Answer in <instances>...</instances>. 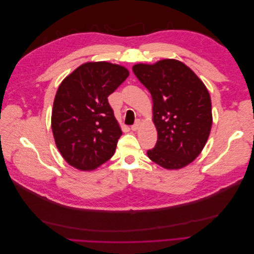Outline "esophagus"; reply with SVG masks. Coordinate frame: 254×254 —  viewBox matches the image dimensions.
<instances>
[{"instance_id":"34e87169","label":"esophagus","mask_w":254,"mask_h":254,"mask_svg":"<svg viewBox=\"0 0 254 254\" xmlns=\"http://www.w3.org/2000/svg\"><path fill=\"white\" fill-rule=\"evenodd\" d=\"M140 126H141V121L137 120V121L134 123V124L131 126V130H133V131H136V130L140 128Z\"/></svg>"}]
</instances>
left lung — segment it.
I'll return each mask as SVG.
<instances>
[{
  "label": "left lung",
  "instance_id": "8db88e82",
  "mask_svg": "<svg viewBox=\"0 0 254 254\" xmlns=\"http://www.w3.org/2000/svg\"><path fill=\"white\" fill-rule=\"evenodd\" d=\"M134 75L150 92L158 132L148 158L166 170H179L199 156L212 127L211 97L204 83L183 63L163 59L137 64Z\"/></svg>",
  "mask_w": 254,
  "mask_h": 254
}]
</instances>
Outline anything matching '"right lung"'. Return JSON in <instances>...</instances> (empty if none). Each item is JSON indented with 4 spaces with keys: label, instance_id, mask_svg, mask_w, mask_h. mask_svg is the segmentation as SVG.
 Wrapping results in <instances>:
<instances>
[{
    "label": "right lung",
    "instance_id": "1",
    "mask_svg": "<svg viewBox=\"0 0 254 254\" xmlns=\"http://www.w3.org/2000/svg\"><path fill=\"white\" fill-rule=\"evenodd\" d=\"M126 67L106 61L78 66L60 83L52 130L61 156L79 171H93L117 148L122 130L108 96L128 77Z\"/></svg>",
    "mask_w": 254,
    "mask_h": 254
}]
</instances>
